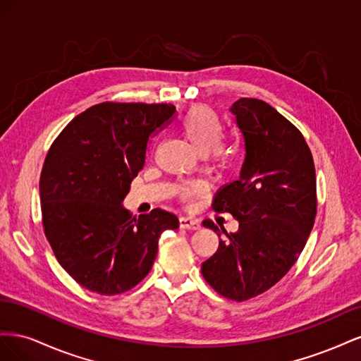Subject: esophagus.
I'll use <instances>...</instances> for the list:
<instances>
[{
  "mask_svg": "<svg viewBox=\"0 0 361 361\" xmlns=\"http://www.w3.org/2000/svg\"><path fill=\"white\" fill-rule=\"evenodd\" d=\"M179 223H180V227L187 228V231H199V228L202 227L197 220H192V218H190V216H180Z\"/></svg>",
  "mask_w": 361,
  "mask_h": 361,
  "instance_id": "34e87169",
  "label": "esophagus"
}]
</instances>
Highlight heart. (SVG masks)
I'll return each mask as SVG.
<instances>
[{"label":"heart","mask_w":361,"mask_h":361,"mask_svg":"<svg viewBox=\"0 0 361 361\" xmlns=\"http://www.w3.org/2000/svg\"><path fill=\"white\" fill-rule=\"evenodd\" d=\"M182 133L200 155H206L214 161H226L232 154V147L221 140L223 123L220 117L209 106H192L182 120ZM203 190L200 182L183 185L180 188L182 195L197 194Z\"/></svg>","instance_id":"1"}]
</instances>
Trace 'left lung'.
<instances>
[{"instance_id": "1", "label": "left lung", "mask_w": 361, "mask_h": 361, "mask_svg": "<svg viewBox=\"0 0 361 361\" xmlns=\"http://www.w3.org/2000/svg\"><path fill=\"white\" fill-rule=\"evenodd\" d=\"M244 138L239 178L216 191L212 207L239 223L226 233L202 274L226 298L245 301L286 274L302 251L316 215L312 152L300 130L271 105L241 97L232 106ZM221 238L218 227L204 220Z\"/></svg>"}]
</instances>
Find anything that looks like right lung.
Wrapping results in <instances>:
<instances>
[{"label":"right lung","mask_w":361,"mask_h":361,"mask_svg":"<svg viewBox=\"0 0 361 361\" xmlns=\"http://www.w3.org/2000/svg\"><path fill=\"white\" fill-rule=\"evenodd\" d=\"M171 104L104 102L76 116L51 146L40 176L45 235L60 265L99 295L133 289L154 265L158 239L178 216L154 209L130 218L122 204L145 166L150 138Z\"/></svg>","instance_id":"obj_1"}]
</instances>
